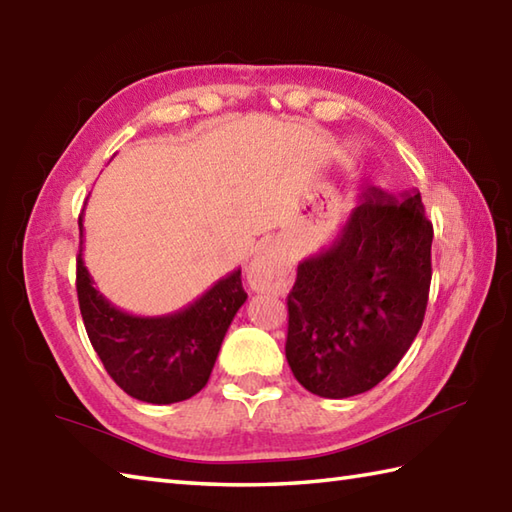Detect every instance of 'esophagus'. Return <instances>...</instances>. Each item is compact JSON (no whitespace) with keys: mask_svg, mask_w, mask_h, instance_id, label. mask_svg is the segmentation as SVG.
Listing matches in <instances>:
<instances>
[{"mask_svg":"<svg viewBox=\"0 0 512 512\" xmlns=\"http://www.w3.org/2000/svg\"><path fill=\"white\" fill-rule=\"evenodd\" d=\"M289 282V267L285 265L274 247H263L252 258L247 267V285L254 293H271L282 295L287 291Z\"/></svg>","mask_w":512,"mask_h":512,"instance_id":"34e87169","label":"esophagus"}]
</instances>
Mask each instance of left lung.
Returning <instances> with one entry per match:
<instances>
[{
    "label": "left lung",
    "mask_w": 512,
    "mask_h": 512,
    "mask_svg": "<svg viewBox=\"0 0 512 512\" xmlns=\"http://www.w3.org/2000/svg\"><path fill=\"white\" fill-rule=\"evenodd\" d=\"M431 238L418 190L368 188L335 241L302 260L285 346L302 388L348 399L399 366L423 326Z\"/></svg>",
    "instance_id": "left-lung-1"
}]
</instances>
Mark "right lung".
<instances>
[{"instance_id": "add662e5", "label": "right lung", "mask_w": 512, "mask_h": 512, "mask_svg": "<svg viewBox=\"0 0 512 512\" xmlns=\"http://www.w3.org/2000/svg\"><path fill=\"white\" fill-rule=\"evenodd\" d=\"M81 252L76 258L78 306L94 350L129 396L153 405L186 401L206 388L236 311L247 300L241 269L217 280L186 309L157 317L116 309L96 287Z\"/></svg>"}]
</instances>
